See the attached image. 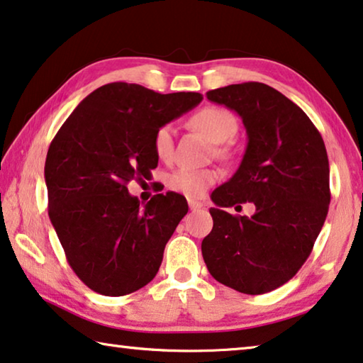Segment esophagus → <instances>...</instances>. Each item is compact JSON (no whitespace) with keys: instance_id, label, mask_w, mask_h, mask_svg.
<instances>
[{"instance_id":"1","label":"esophagus","mask_w":363,"mask_h":363,"mask_svg":"<svg viewBox=\"0 0 363 363\" xmlns=\"http://www.w3.org/2000/svg\"><path fill=\"white\" fill-rule=\"evenodd\" d=\"M189 208H191V210H200V208H203V203L202 202H197V200H189Z\"/></svg>"}]
</instances>
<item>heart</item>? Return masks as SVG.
Returning <instances> with one entry per match:
<instances>
[{
  "label": "heart",
  "mask_w": 363,
  "mask_h": 363,
  "mask_svg": "<svg viewBox=\"0 0 363 363\" xmlns=\"http://www.w3.org/2000/svg\"><path fill=\"white\" fill-rule=\"evenodd\" d=\"M191 124L208 137L213 143H224L238 130V119L234 114L220 106H205L199 109L191 118ZM153 150L160 160L168 161L172 158V153H174L172 124H163L155 130ZM216 181L218 172L213 169L179 168L168 176V186L172 191L192 199L202 197Z\"/></svg>",
  "instance_id": "obj_1"
}]
</instances>
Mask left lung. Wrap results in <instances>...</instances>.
Segmentation results:
<instances>
[{"mask_svg": "<svg viewBox=\"0 0 363 363\" xmlns=\"http://www.w3.org/2000/svg\"><path fill=\"white\" fill-rule=\"evenodd\" d=\"M206 99L242 118L249 142L235 174L211 194L203 260L221 284L264 294L302 268L323 228L331 200L325 142L307 114L267 84H233ZM245 201L256 205L252 217L223 211Z\"/></svg>", "mask_w": 363, "mask_h": 363, "instance_id": "left-lung-1", "label": "left lung"}]
</instances>
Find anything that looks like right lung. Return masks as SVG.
Returning a JSON list of instances; mask_svg holds the SVG:
<instances>
[{
	"instance_id": "obj_1",
	"label": "right lung",
	"mask_w": 363,
	"mask_h": 363,
	"mask_svg": "<svg viewBox=\"0 0 363 363\" xmlns=\"http://www.w3.org/2000/svg\"><path fill=\"white\" fill-rule=\"evenodd\" d=\"M202 100L113 82L85 96L57 130L45 161L48 215L67 263L91 291L125 296L157 276L189 206L176 192L142 205L128 184L158 166L155 130Z\"/></svg>"
}]
</instances>
